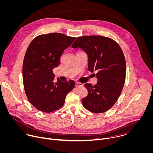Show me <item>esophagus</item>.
<instances>
[{
	"label": "esophagus",
	"mask_w": 153,
	"mask_h": 153,
	"mask_svg": "<svg viewBox=\"0 0 153 153\" xmlns=\"http://www.w3.org/2000/svg\"><path fill=\"white\" fill-rule=\"evenodd\" d=\"M75 85H76V86H79V87H80V86H83V84H82V83H80V82H76Z\"/></svg>",
	"instance_id": "obj_1"
}]
</instances>
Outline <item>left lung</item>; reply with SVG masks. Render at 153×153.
Returning <instances> with one entry per match:
<instances>
[{
    "label": "left lung",
    "instance_id": "left-lung-1",
    "mask_svg": "<svg viewBox=\"0 0 153 153\" xmlns=\"http://www.w3.org/2000/svg\"><path fill=\"white\" fill-rule=\"evenodd\" d=\"M73 48H81L88 56V70L97 72V83L85 84L87 96L82 100L83 107L97 114L112 108L118 99L126 80V64L123 50L112 38L82 36L76 38Z\"/></svg>",
    "mask_w": 153,
    "mask_h": 153
}]
</instances>
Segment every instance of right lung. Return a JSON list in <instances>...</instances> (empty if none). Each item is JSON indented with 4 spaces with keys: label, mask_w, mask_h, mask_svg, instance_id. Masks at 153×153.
I'll return each instance as SVG.
<instances>
[{
    "label": "right lung",
    "mask_w": 153,
    "mask_h": 153,
    "mask_svg": "<svg viewBox=\"0 0 153 153\" xmlns=\"http://www.w3.org/2000/svg\"><path fill=\"white\" fill-rule=\"evenodd\" d=\"M60 33L39 35L29 45L23 63V81L29 102L38 110L49 113L61 108L67 94L75 86L73 80L54 82L53 69L60 64L65 48L74 41Z\"/></svg>",
    "instance_id": "1"
}]
</instances>
